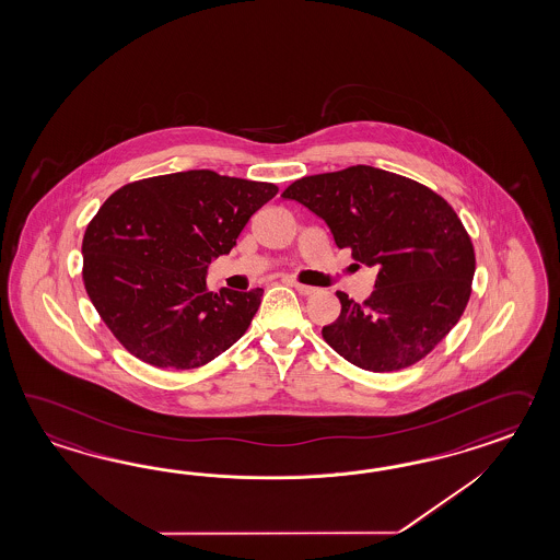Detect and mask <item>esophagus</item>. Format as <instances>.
I'll use <instances>...</instances> for the list:
<instances>
[{
    "instance_id": "esophagus-1",
    "label": "esophagus",
    "mask_w": 560,
    "mask_h": 560,
    "mask_svg": "<svg viewBox=\"0 0 560 560\" xmlns=\"http://www.w3.org/2000/svg\"><path fill=\"white\" fill-rule=\"evenodd\" d=\"M293 287L300 291L301 295H314L315 291H317L315 287L303 285V283H293Z\"/></svg>"
}]
</instances>
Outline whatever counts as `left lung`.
I'll list each match as a JSON object with an SVG mask.
<instances>
[{"instance_id": "1", "label": "left lung", "mask_w": 560, "mask_h": 560, "mask_svg": "<svg viewBox=\"0 0 560 560\" xmlns=\"http://www.w3.org/2000/svg\"><path fill=\"white\" fill-rule=\"evenodd\" d=\"M283 198L326 220L336 245L378 269L364 303L336 293L341 314L322 336L341 358L370 372L407 369L459 322L476 253L445 198L372 165L305 176Z\"/></svg>"}]
</instances>
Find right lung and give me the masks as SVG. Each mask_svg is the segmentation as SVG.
<instances>
[{
  "instance_id": "right-lung-1",
  "label": "right lung",
  "mask_w": 560,
  "mask_h": 560,
  "mask_svg": "<svg viewBox=\"0 0 560 560\" xmlns=\"http://www.w3.org/2000/svg\"><path fill=\"white\" fill-rule=\"evenodd\" d=\"M277 191L190 170L110 194L82 238V281L127 352L155 369L191 370L245 334L262 289L212 293L206 269Z\"/></svg>"
}]
</instances>
